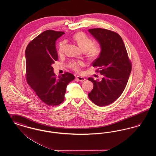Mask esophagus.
<instances>
[{"instance_id": "esophagus-1", "label": "esophagus", "mask_w": 156, "mask_h": 156, "mask_svg": "<svg viewBox=\"0 0 156 156\" xmlns=\"http://www.w3.org/2000/svg\"><path fill=\"white\" fill-rule=\"evenodd\" d=\"M76 79L78 81L82 82L83 81L85 80V78L84 77H83V76H77L76 77Z\"/></svg>"}]
</instances>
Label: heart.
I'll use <instances>...</instances> for the list:
<instances>
[{"mask_svg": "<svg viewBox=\"0 0 156 156\" xmlns=\"http://www.w3.org/2000/svg\"><path fill=\"white\" fill-rule=\"evenodd\" d=\"M73 39L82 50L85 52L87 56L89 59H95L99 56L101 52L100 46L97 44H94L92 39L88 36L85 33L83 32H78L74 35ZM66 44V40H63L59 42L58 47V54L61 55L63 53ZM82 65V63L81 62L77 61L71 62L69 66L75 71H78Z\"/></svg>", "mask_w": 156, "mask_h": 156, "instance_id": "heart-1", "label": "heart"}]
</instances>
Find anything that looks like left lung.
<instances>
[{"instance_id":"obj_1","label":"left lung","mask_w":156,"mask_h":156,"mask_svg":"<svg viewBox=\"0 0 156 156\" xmlns=\"http://www.w3.org/2000/svg\"><path fill=\"white\" fill-rule=\"evenodd\" d=\"M88 31L99 43L101 51L92 62L98 67L104 77L95 81L94 88L88 94L90 101L99 106L108 105L115 101L123 93L132 70L125 45L122 38L114 31L104 29H92Z\"/></svg>"}]
</instances>
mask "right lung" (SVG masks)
I'll list each match as a JSON object with an SVG mask.
<instances>
[{
  "label": "right lung",
  "instance_id": "obj_1",
  "mask_svg": "<svg viewBox=\"0 0 156 156\" xmlns=\"http://www.w3.org/2000/svg\"><path fill=\"white\" fill-rule=\"evenodd\" d=\"M63 31H44L33 39L25 51L26 80L37 96L48 106L59 105L64 101L67 85L74 75L66 73L55 76L52 64L58 57L55 41Z\"/></svg>",
  "mask_w": 156,
  "mask_h": 156
}]
</instances>
